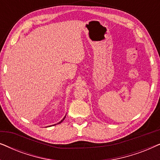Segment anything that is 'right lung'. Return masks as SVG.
I'll return each mask as SVG.
<instances>
[{
    "mask_svg": "<svg viewBox=\"0 0 160 160\" xmlns=\"http://www.w3.org/2000/svg\"><path fill=\"white\" fill-rule=\"evenodd\" d=\"M65 117H66V116H65ZM65 117H64V118H63V119H62V120H61V121H60V122H59V123H58V124H60V123H61V122H62V121H63V120H64V119H65ZM55 125H56V124H55Z\"/></svg>",
    "mask_w": 160,
    "mask_h": 160,
    "instance_id": "1",
    "label": "right lung"
}]
</instances>
